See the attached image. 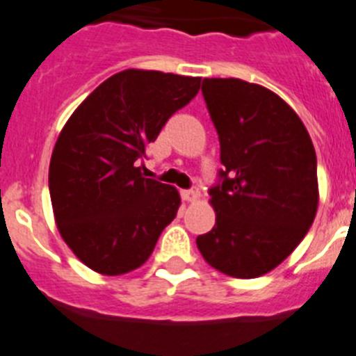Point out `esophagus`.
I'll use <instances>...</instances> for the list:
<instances>
[{"label": "esophagus", "mask_w": 356, "mask_h": 356, "mask_svg": "<svg viewBox=\"0 0 356 356\" xmlns=\"http://www.w3.org/2000/svg\"><path fill=\"white\" fill-rule=\"evenodd\" d=\"M181 197L186 200V202H193V200L199 199V191H197L195 188H191V190H182Z\"/></svg>", "instance_id": "34e87169"}]
</instances>
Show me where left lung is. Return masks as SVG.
<instances>
[{
	"label": "left lung",
	"instance_id": "8db88e82",
	"mask_svg": "<svg viewBox=\"0 0 356 356\" xmlns=\"http://www.w3.org/2000/svg\"><path fill=\"white\" fill-rule=\"evenodd\" d=\"M202 97L224 168L209 190L215 227L197 236V247L227 276H264L314 224L319 204L314 143L292 107L264 86L204 79Z\"/></svg>",
	"mask_w": 356,
	"mask_h": 356
}]
</instances>
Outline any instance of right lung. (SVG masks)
Instances as JSON below:
<instances>
[{
  "label": "right lung",
  "instance_id": "right-lung-1",
  "mask_svg": "<svg viewBox=\"0 0 356 356\" xmlns=\"http://www.w3.org/2000/svg\"><path fill=\"white\" fill-rule=\"evenodd\" d=\"M199 76L125 70L76 107L49 161V197L60 236L104 276L141 267L177 215L174 186L141 174L168 118L195 98Z\"/></svg>",
  "mask_w": 356,
  "mask_h": 356
}]
</instances>
